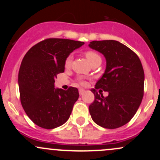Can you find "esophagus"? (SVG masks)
<instances>
[{
    "label": "esophagus",
    "instance_id": "1",
    "mask_svg": "<svg viewBox=\"0 0 160 160\" xmlns=\"http://www.w3.org/2000/svg\"><path fill=\"white\" fill-rule=\"evenodd\" d=\"M84 92H85V90H83V89L79 90V93H80V95H83V93H84Z\"/></svg>",
    "mask_w": 160,
    "mask_h": 160
}]
</instances>
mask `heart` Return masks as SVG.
Masks as SVG:
<instances>
[{
	"mask_svg": "<svg viewBox=\"0 0 160 160\" xmlns=\"http://www.w3.org/2000/svg\"><path fill=\"white\" fill-rule=\"evenodd\" d=\"M85 56L87 57V59H88V61L91 64H93V62H97V61H101V56L94 51H92V50H88V51L85 52ZM72 56L70 55V56H67V58L65 60V67H70L71 65V62H72ZM83 84L84 83H82Z\"/></svg>",
	"mask_w": 160,
	"mask_h": 160,
	"instance_id": "b5f03b06",
	"label": "heart"
}]
</instances>
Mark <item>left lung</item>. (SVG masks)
Listing matches in <instances>:
<instances>
[{
	"label": "left lung",
	"mask_w": 160,
	"mask_h": 160,
	"mask_svg": "<svg viewBox=\"0 0 160 160\" xmlns=\"http://www.w3.org/2000/svg\"><path fill=\"white\" fill-rule=\"evenodd\" d=\"M89 46L106 59L104 73L91 89L94 94L89 106L92 119L105 128L123 126L135 115L143 98L145 75L141 61L132 50L114 40L93 41ZM101 89L108 92L109 96L104 98Z\"/></svg>",
	"instance_id": "left-lung-1"
}]
</instances>
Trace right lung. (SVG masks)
I'll use <instances>...</instances> for the list:
<instances>
[{
	"instance_id": "right-lung-1",
	"label": "right lung",
	"mask_w": 160,
	"mask_h": 160,
	"mask_svg": "<svg viewBox=\"0 0 160 160\" xmlns=\"http://www.w3.org/2000/svg\"><path fill=\"white\" fill-rule=\"evenodd\" d=\"M84 42L64 38H47L27 52L18 72L20 100L28 118L38 126L52 129L70 118L78 100L77 88H54L57 74L63 72L65 60Z\"/></svg>"
}]
</instances>
